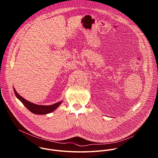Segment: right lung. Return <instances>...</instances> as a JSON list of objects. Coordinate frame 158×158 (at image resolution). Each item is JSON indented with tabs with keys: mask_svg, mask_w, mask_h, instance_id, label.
I'll return each instance as SVG.
<instances>
[{
	"mask_svg": "<svg viewBox=\"0 0 158 158\" xmlns=\"http://www.w3.org/2000/svg\"><path fill=\"white\" fill-rule=\"evenodd\" d=\"M14 91L16 97L22 102L27 109H28L31 112L35 114H47L50 112L56 110L62 103V102H58L50 106H43V105H37L34 103H32L22 97H21L14 88Z\"/></svg>",
	"mask_w": 158,
	"mask_h": 158,
	"instance_id": "obj_1",
	"label": "right lung"
}]
</instances>
